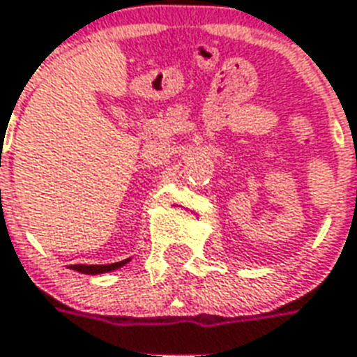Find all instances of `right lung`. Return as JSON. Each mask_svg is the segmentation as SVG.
I'll list each match as a JSON object with an SVG mask.
<instances>
[{"label":"right lung","mask_w":357,"mask_h":357,"mask_svg":"<svg viewBox=\"0 0 357 357\" xmlns=\"http://www.w3.org/2000/svg\"><path fill=\"white\" fill-rule=\"evenodd\" d=\"M126 263H128V259L119 261V263H112V265H73L71 268L83 274H102V273H109V271H115V268L126 265Z\"/></svg>","instance_id":"add662e5"}]
</instances>
